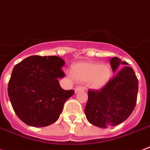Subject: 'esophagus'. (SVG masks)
Masks as SVG:
<instances>
[{
    "instance_id": "obj_1",
    "label": "esophagus",
    "mask_w": 150,
    "mask_h": 150,
    "mask_svg": "<svg viewBox=\"0 0 150 150\" xmlns=\"http://www.w3.org/2000/svg\"><path fill=\"white\" fill-rule=\"evenodd\" d=\"M84 91V89L82 88V87H76V88H75V93H78V92H79V91Z\"/></svg>"
}]
</instances>
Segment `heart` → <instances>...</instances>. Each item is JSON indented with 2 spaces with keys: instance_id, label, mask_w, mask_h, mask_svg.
<instances>
[{
  "instance_id": "b5f03b06",
  "label": "heart",
  "mask_w": 150,
  "mask_h": 150,
  "mask_svg": "<svg viewBox=\"0 0 150 150\" xmlns=\"http://www.w3.org/2000/svg\"><path fill=\"white\" fill-rule=\"evenodd\" d=\"M69 76L79 82H87L91 89L100 90L111 80L112 69L108 64L84 61L77 62L72 66V73Z\"/></svg>"
}]
</instances>
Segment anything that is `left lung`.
<instances>
[{
	"label": "left lung",
	"instance_id": "obj_1",
	"mask_svg": "<svg viewBox=\"0 0 150 150\" xmlns=\"http://www.w3.org/2000/svg\"><path fill=\"white\" fill-rule=\"evenodd\" d=\"M110 65L116 74L102 90L88 91L84 109L88 122L104 128L119 125L131 115L138 92L137 78L127 62L112 57Z\"/></svg>",
	"mask_w": 150,
	"mask_h": 150
}]
</instances>
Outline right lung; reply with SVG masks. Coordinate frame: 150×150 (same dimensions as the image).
<instances>
[{"mask_svg":"<svg viewBox=\"0 0 150 150\" xmlns=\"http://www.w3.org/2000/svg\"><path fill=\"white\" fill-rule=\"evenodd\" d=\"M65 61L57 56H31L16 65L8 84L13 109L25 124L46 127L59 118L66 100L75 93L65 91L58 79L65 76Z\"/></svg>","mask_w":150,"mask_h":150,"instance_id":"right-lung-1","label":"right lung"}]
</instances>
